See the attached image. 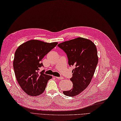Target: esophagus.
I'll return each instance as SVG.
<instances>
[{"mask_svg": "<svg viewBox=\"0 0 121 121\" xmlns=\"http://www.w3.org/2000/svg\"><path fill=\"white\" fill-rule=\"evenodd\" d=\"M56 78L57 79H58V80H62V79H63V78L62 77H56Z\"/></svg>", "mask_w": 121, "mask_h": 121, "instance_id": "34e87169", "label": "esophagus"}]
</instances>
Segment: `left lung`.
I'll use <instances>...</instances> for the list:
<instances>
[{"instance_id":"8db88e82","label":"left lung","mask_w":121,"mask_h":121,"mask_svg":"<svg viewBox=\"0 0 121 121\" xmlns=\"http://www.w3.org/2000/svg\"><path fill=\"white\" fill-rule=\"evenodd\" d=\"M67 56L68 64L75 66L70 80L73 87L64 91V95L74 97L82 92L90 83L98 62L97 50L91 40L78 37L58 45Z\"/></svg>"}]
</instances>
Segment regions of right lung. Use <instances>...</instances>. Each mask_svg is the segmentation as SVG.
Listing matches in <instances>:
<instances>
[{
	"label": "right lung",
	"mask_w": 121,
	"mask_h": 121,
	"mask_svg": "<svg viewBox=\"0 0 121 121\" xmlns=\"http://www.w3.org/2000/svg\"><path fill=\"white\" fill-rule=\"evenodd\" d=\"M57 44L31 40L16 49L13 68L18 83L27 95L39 96L44 91L52 76L45 74L44 70L39 72V68L43 66L41 60Z\"/></svg>",
	"instance_id": "1"
}]
</instances>
